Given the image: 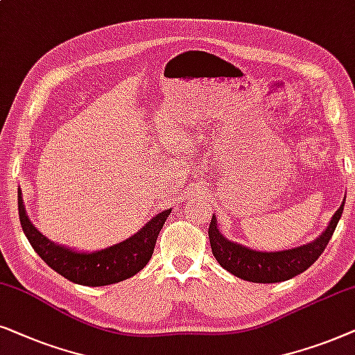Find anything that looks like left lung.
<instances>
[{"instance_id": "1", "label": "left lung", "mask_w": 355, "mask_h": 355, "mask_svg": "<svg viewBox=\"0 0 355 355\" xmlns=\"http://www.w3.org/2000/svg\"><path fill=\"white\" fill-rule=\"evenodd\" d=\"M344 201H346V198H344ZM344 201L336 211V214L333 216L328 229L315 242L304 245V247L284 250V252H257V250L230 242L219 232L216 216H212L209 230H207L212 254L222 268L232 272L234 276L240 277V279L263 282V284L292 279L297 274L309 269L324 252L326 245L331 240L338 222L341 219Z\"/></svg>"}]
</instances>
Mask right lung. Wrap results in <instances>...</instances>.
Instances as JSON below:
<instances>
[{
  "label": "right lung",
  "mask_w": 355,
  "mask_h": 355,
  "mask_svg": "<svg viewBox=\"0 0 355 355\" xmlns=\"http://www.w3.org/2000/svg\"><path fill=\"white\" fill-rule=\"evenodd\" d=\"M17 209L24 234L37 254L68 281L89 287L115 284L139 272L153 257L160 230L172 212V209L159 212L138 234L125 242L101 252L81 253L50 242L45 235H42L26 214L21 193H19Z\"/></svg>",
  "instance_id": "add662e5"
}]
</instances>
